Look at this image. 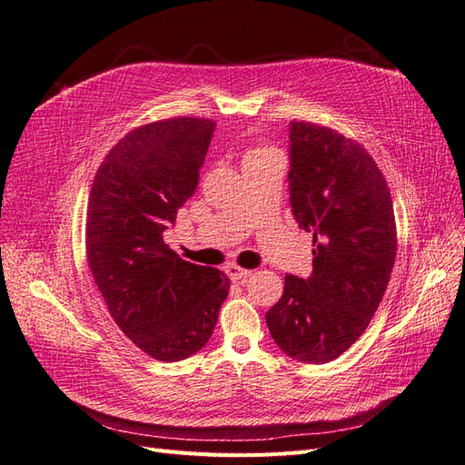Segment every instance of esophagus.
Segmentation results:
<instances>
[{"label":"esophagus","mask_w":465,"mask_h":465,"mask_svg":"<svg viewBox=\"0 0 465 465\" xmlns=\"http://www.w3.org/2000/svg\"><path fill=\"white\" fill-rule=\"evenodd\" d=\"M224 272H227V275L231 277V281H242V279H246V277L252 275L250 270H244V267L236 265V263L227 265V270H224Z\"/></svg>","instance_id":"obj_1"}]
</instances>
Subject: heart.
Listing matches in <instances>:
<instances>
[{
  "label": "heart",
  "mask_w": 465,
  "mask_h": 465,
  "mask_svg": "<svg viewBox=\"0 0 465 465\" xmlns=\"http://www.w3.org/2000/svg\"><path fill=\"white\" fill-rule=\"evenodd\" d=\"M281 159V154L277 149L267 147V145H254L244 151L242 154V166H254V164H262L267 161H275Z\"/></svg>",
  "instance_id": "b5f03b06"
}]
</instances>
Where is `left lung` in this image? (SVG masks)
Masks as SVG:
<instances>
[{
  "label": "left lung",
  "mask_w": 465,
  "mask_h": 465,
  "mask_svg": "<svg viewBox=\"0 0 465 465\" xmlns=\"http://www.w3.org/2000/svg\"><path fill=\"white\" fill-rule=\"evenodd\" d=\"M291 205L312 232V275H285L265 314L273 341L308 364L343 355L369 328L398 252L388 182L371 153L326 125L291 122Z\"/></svg>",
  "instance_id": "left-lung-1"
}]
</instances>
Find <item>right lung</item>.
Wrapping results in <instances>:
<instances>
[{"mask_svg": "<svg viewBox=\"0 0 465 465\" xmlns=\"http://www.w3.org/2000/svg\"><path fill=\"white\" fill-rule=\"evenodd\" d=\"M215 122L168 118L125 134L94 174L89 270L118 328L149 357L174 362L209 341L231 281L178 258L163 232L195 192Z\"/></svg>", "mask_w": 465, "mask_h": 465, "instance_id": "add662e5", "label": "right lung"}]
</instances>
